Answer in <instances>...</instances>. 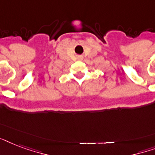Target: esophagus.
I'll return each instance as SVG.
<instances>
[{
  "instance_id": "esophagus-1",
  "label": "esophagus",
  "mask_w": 155,
  "mask_h": 155,
  "mask_svg": "<svg viewBox=\"0 0 155 155\" xmlns=\"http://www.w3.org/2000/svg\"><path fill=\"white\" fill-rule=\"evenodd\" d=\"M77 58H78V59H79V60H82V59H83V56H81V55L78 56Z\"/></svg>"
}]
</instances>
